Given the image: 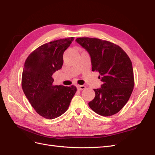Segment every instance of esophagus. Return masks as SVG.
<instances>
[{"mask_svg": "<svg viewBox=\"0 0 155 155\" xmlns=\"http://www.w3.org/2000/svg\"><path fill=\"white\" fill-rule=\"evenodd\" d=\"M77 89H78V90H84V89H85V88H86V86H84V85H77Z\"/></svg>", "mask_w": 155, "mask_h": 155, "instance_id": "obj_1", "label": "esophagus"}]
</instances>
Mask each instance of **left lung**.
<instances>
[{"label":"left lung","mask_w":155,"mask_h":155,"mask_svg":"<svg viewBox=\"0 0 155 155\" xmlns=\"http://www.w3.org/2000/svg\"><path fill=\"white\" fill-rule=\"evenodd\" d=\"M76 41L89 53L92 71H97L103 84L94 89L95 97L88 105L104 117L117 113L130 99L134 86L132 63L121 48L107 41L80 37Z\"/></svg>","instance_id":"obj_1"}]
</instances>
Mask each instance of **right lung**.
<instances>
[{"instance_id":"obj_1","label":"right lung","mask_w":155,"mask_h":155,"mask_svg":"<svg viewBox=\"0 0 155 155\" xmlns=\"http://www.w3.org/2000/svg\"><path fill=\"white\" fill-rule=\"evenodd\" d=\"M74 37L46 43L31 52L25 61L21 86L26 97L38 114L46 119L61 116L68 109L76 86L54 85L52 74L60 69L63 55Z\"/></svg>"}]
</instances>
